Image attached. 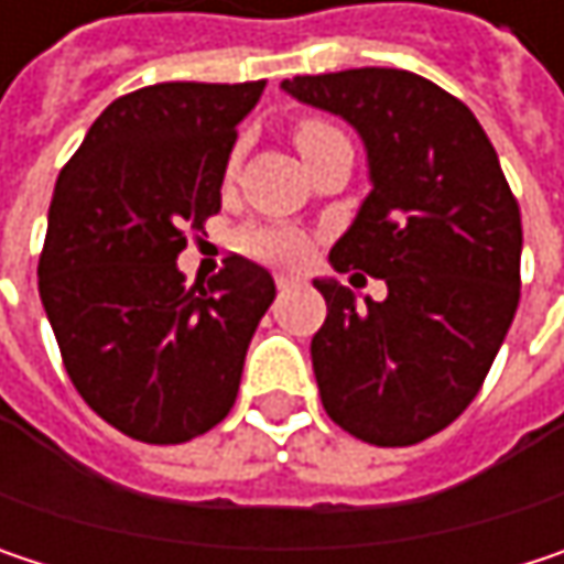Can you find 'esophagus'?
Masks as SVG:
<instances>
[{
    "label": "esophagus",
    "mask_w": 564,
    "mask_h": 564,
    "mask_svg": "<svg viewBox=\"0 0 564 564\" xmlns=\"http://www.w3.org/2000/svg\"><path fill=\"white\" fill-rule=\"evenodd\" d=\"M300 281V278H290V274H278L274 283H278V290H286V286H293V283Z\"/></svg>",
    "instance_id": "34e87169"
}]
</instances>
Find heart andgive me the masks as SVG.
<instances>
[{
    "instance_id": "b5f03b06",
    "label": "heart",
    "mask_w": 564,
    "mask_h": 564,
    "mask_svg": "<svg viewBox=\"0 0 564 564\" xmlns=\"http://www.w3.org/2000/svg\"><path fill=\"white\" fill-rule=\"evenodd\" d=\"M336 137H343V133H339L333 123L316 120V117H303V120L293 123V143H296L300 156L313 153L316 147H323L326 140H336ZM235 166H238V160H231L228 175L235 172ZM238 248H241L245 254L258 258V261L296 264V261L303 258L306 241H303L300 231H293V228H286V225H251V228H245V231L238 235Z\"/></svg>"
}]
</instances>
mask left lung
Masks as SVG:
<instances>
[{"instance_id":"left-lung-1","label":"left lung","mask_w":564,"mask_h":564,"mask_svg":"<svg viewBox=\"0 0 564 564\" xmlns=\"http://www.w3.org/2000/svg\"><path fill=\"white\" fill-rule=\"evenodd\" d=\"M283 90L362 133L372 192L329 261L389 286L356 303L316 281L326 323L310 356L323 408L366 444H421L477 398L516 316L519 202L470 107L421 74L349 67L296 74Z\"/></svg>"}]
</instances>
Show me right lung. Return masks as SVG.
Instances as JSON below:
<instances>
[{"label":"right lung","instance_id":"right-lung-1","mask_svg":"<svg viewBox=\"0 0 564 564\" xmlns=\"http://www.w3.org/2000/svg\"><path fill=\"white\" fill-rule=\"evenodd\" d=\"M264 80H166L117 97L57 175L39 293L77 394L143 444H182L235 404L248 343L274 303L231 254L205 283L175 258L221 212L238 123Z\"/></svg>","mask_w":564,"mask_h":564}]
</instances>
